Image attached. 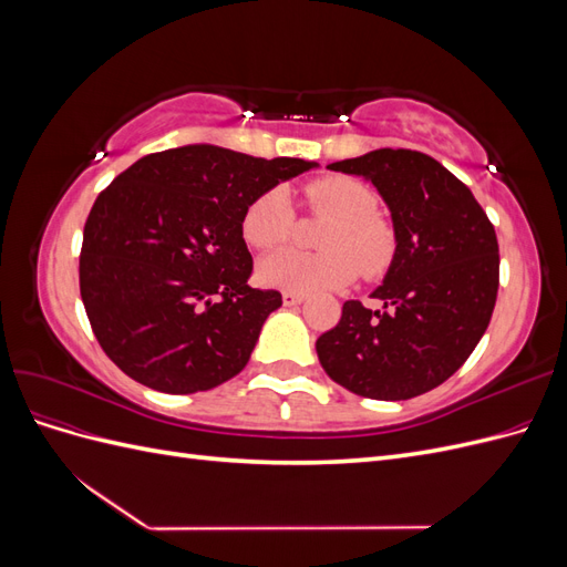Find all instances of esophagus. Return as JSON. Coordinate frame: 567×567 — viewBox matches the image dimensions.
Returning <instances> with one entry per match:
<instances>
[{
  "instance_id": "1",
  "label": "esophagus",
  "mask_w": 567,
  "mask_h": 567,
  "mask_svg": "<svg viewBox=\"0 0 567 567\" xmlns=\"http://www.w3.org/2000/svg\"><path fill=\"white\" fill-rule=\"evenodd\" d=\"M284 298V305L286 307H296V305H300V302H305V293H293V290H286V293L281 296Z\"/></svg>"
}]
</instances>
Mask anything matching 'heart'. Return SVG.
Here are the masks:
<instances>
[{
    "label": "heart",
    "instance_id": "obj_1",
    "mask_svg": "<svg viewBox=\"0 0 567 567\" xmlns=\"http://www.w3.org/2000/svg\"><path fill=\"white\" fill-rule=\"evenodd\" d=\"M305 196L315 210L333 217L319 238L326 250L284 248L271 252L257 265V279L293 293H317L350 284L359 269L364 277L385 271L394 255V234L388 221L373 213L379 200L367 184L352 177H323L307 186ZM241 229L255 248L286 244L293 234V203L286 188H267L250 200Z\"/></svg>",
    "mask_w": 567,
    "mask_h": 567
}]
</instances>
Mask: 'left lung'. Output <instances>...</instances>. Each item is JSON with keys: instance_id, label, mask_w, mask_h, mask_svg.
<instances>
[{"instance_id": "8db88e82", "label": "left lung", "mask_w": 567, "mask_h": 567, "mask_svg": "<svg viewBox=\"0 0 567 567\" xmlns=\"http://www.w3.org/2000/svg\"><path fill=\"white\" fill-rule=\"evenodd\" d=\"M371 182L390 210L394 255L371 298L342 305L317 340L323 371L371 400H411L466 362L487 331L499 288L492 221L447 167L419 151L375 148L326 165Z\"/></svg>"}]
</instances>
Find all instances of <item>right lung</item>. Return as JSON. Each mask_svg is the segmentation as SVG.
<instances>
[{
	"label": "right lung",
	"instance_id": "1",
	"mask_svg": "<svg viewBox=\"0 0 567 567\" xmlns=\"http://www.w3.org/2000/svg\"><path fill=\"white\" fill-rule=\"evenodd\" d=\"M319 163L213 144L151 153L99 194L82 234L80 296L99 346L146 388L192 394L248 364L281 293L248 284L244 213Z\"/></svg>",
	"mask_w": 567,
	"mask_h": 567
}]
</instances>
